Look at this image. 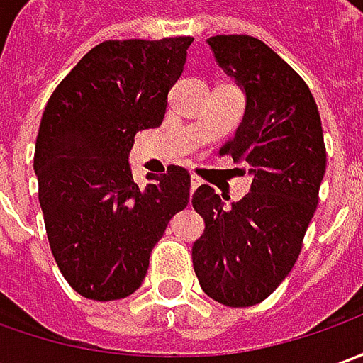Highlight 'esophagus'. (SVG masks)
<instances>
[{"label": "esophagus", "instance_id": "1", "mask_svg": "<svg viewBox=\"0 0 363 363\" xmlns=\"http://www.w3.org/2000/svg\"><path fill=\"white\" fill-rule=\"evenodd\" d=\"M199 186H201V179H199V177H191V194H193Z\"/></svg>", "mask_w": 363, "mask_h": 363}]
</instances>
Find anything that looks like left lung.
<instances>
[{
  "instance_id": "8db88e82",
  "label": "left lung",
  "mask_w": 363,
  "mask_h": 363,
  "mask_svg": "<svg viewBox=\"0 0 363 363\" xmlns=\"http://www.w3.org/2000/svg\"><path fill=\"white\" fill-rule=\"evenodd\" d=\"M206 44L245 94L243 120L220 155L247 162L253 181L231 206L208 184L194 191L205 233L193 245V265L211 299L249 307L267 299L299 257L325 174L323 130L307 84L269 45L251 35Z\"/></svg>"
}]
</instances>
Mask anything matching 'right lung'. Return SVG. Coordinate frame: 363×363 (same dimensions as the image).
Segmentation results:
<instances>
[{
	"label": "right lung",
	"mask_w": 363,
	"mask_h": 363,
	"mask_svg": "<svg viewBox=\"0 0 363 363\" xmlns=\"http://www.w3.org/2000/svg\"><path fill=\"white\" fill-rule=\"evenodd\" d=\"M193 38L112 40L92 48L50 96L33 170L52 255L88 299L112 301L144 281L152 247L189 205L182 167L132 179L138 130L157 128Z\"/></svg>",
	"instance_id": "add662e5"
}]
</instances>
